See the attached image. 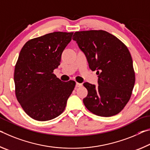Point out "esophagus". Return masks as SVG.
Here are the masks:
<instances>
[{"instance_id": "34e87169", "label": "esophagus", "mask_w": 150, "mask_h": 150, "mask_svg": "<svg viewBox=\"0 0 150 150\" xmlns=\"http://www.w3.org/2000/svg\"><path fill=\"white\" fill-rule=\"evenodd\" d=\"M82 86V84H80V83H78V82L76 83V87H80Z\"/></svg>"}]
</instances>
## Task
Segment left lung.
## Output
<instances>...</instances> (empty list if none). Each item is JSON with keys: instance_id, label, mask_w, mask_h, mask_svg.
I'll use <instances>...</instances> for the list:
<instances>
[{"instance_id": "1", "label": "left lung", "mask_w": 150, "mask_h": 150, "mask_svg": "<svg viewBox=\"0 0 150 150\" xmlns=\"http://www.w3.org/2000/svg\"><path fill=\"white\" fill-rule=\"evenodd\" d=\"M72 39L84 52L89 67L96 71L98 86L85 82L86 108L99 116H115L129 102L135 84V72L127 46L102 30L76 32Z\"/></svg>"}]
</instances>
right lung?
<instances>
[{
  "label": "right lung",
  "mask_w": 150,
  "mask_h": 150,
  "mask_svg": "<svg viewBox=\"0 0 150 150\" xmlns=\"http://www.w3.org/2000/svg\"><path fill=\"white\" fill-rule=\"evenodd\" d=\"M73 33L54 32L26 42L14 68L16 99L27 115L48 121L65 110L76 82H62L53 73Z\"/></svg>",
  "instance_id": "add662e5"
}]
</instances>
